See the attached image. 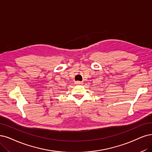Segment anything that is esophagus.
I'll return each mask as SVG.
<instances>
[{
    "label": "esophagus",
    "mask_w": 152,
    "mask_h": 152,
    "mask_svg": "<svg viewBox=\"0 0 152 152\" xmlns=\"http://www.w3.org/2000/svg\"><path fill=\"white\" fill-rule=\"evenodd\" d=\"M76 83L77 84V85H82V84H83V83L81 82V81H76Z\"/></svg>",
    "instance_id": "1"
}]
</instances>
